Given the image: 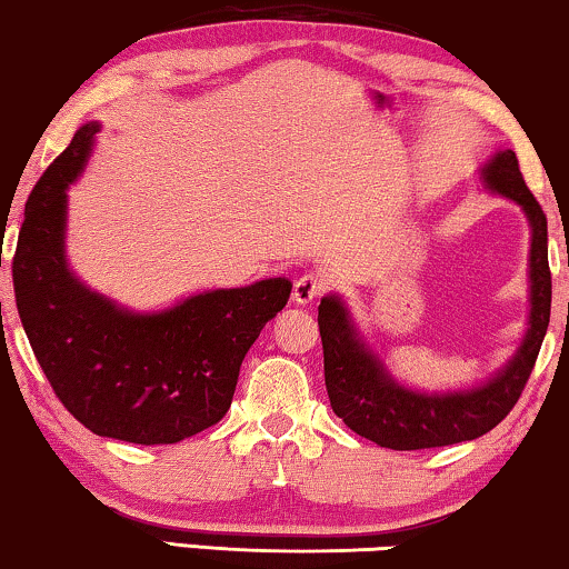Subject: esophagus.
<instances>
[{
	"label": "esophagus",
	"mask_w": 569,
	"mask_h": 569,
	"mask_svg": "<svg viewBox=\"0 0 569 569\" xmlns=\"http://www.w3.org/2000/svg\"><path fill=\"white\" fill-rule=\"evenodd\" d=\"M326 290L323 279L318 274H302L298 282H295V290H292V300L298 302V306H310V302H316L321 298Z\"/></svg>",
	"instance_id": "34e87169"
}]
</instances>
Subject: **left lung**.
I'll list each match as a JSON object with an SVG mask.
<instances>
[{
  "instance_id": "left-lung-1",
  "label": "left lung",
  "mask_w": 569,
  "mask_h": 569,
  "mask_svg": "<svg viewBox=\"0 0 569 569\" xmlns=\"http://www.w3.org/2000/svg\"><path fill=\"white\" fill-rule=\"evenodd\" d=\"M485 186L523 207L531 224V313L518 352L485 386L469 391L419 393L403 388L365 345L341 298L329 295L318 306L323 341V376L333 415L349 430L380 448L419 450L473 440L510 415L531 378L551 313V271L547 248V214L528 191L512 150L497 152L481 168Z\"/></svg>"
}]
</instances>
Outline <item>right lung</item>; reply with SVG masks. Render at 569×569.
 <instances>
[{
  "label": "right lung",
  "instance_id": "right-lung-1",
  "mask_svg": "<svg viewBox=\"0 0 569 569\" xmlns=\"http://www.w3.org/2000/svg\"><path fill=\"white\" fill-rule=\"evenodd\" d=\"M98 129L84 123L28 197L14 300L38 365L77 422L100 438L170 446L224 417L240 362L292 282L209 290L160 313H131L88 290L67 267V189Z\"/></svg>",
  "mask_w": 569,
  "mask_h": 569
}]
</instances>
